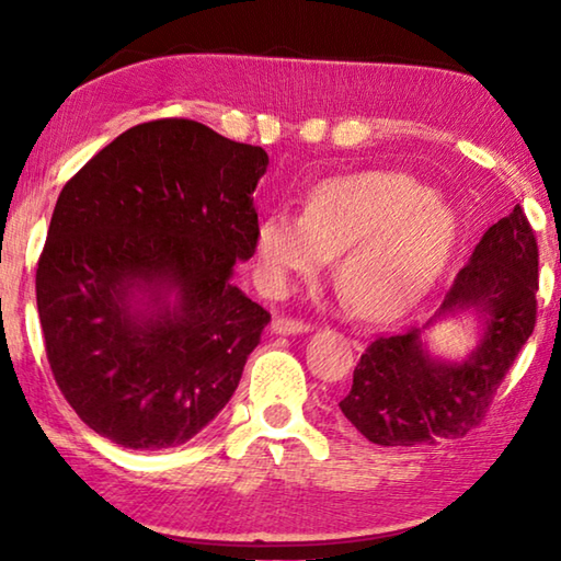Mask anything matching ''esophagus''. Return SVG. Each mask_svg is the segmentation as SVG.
Here are the masks:
<instances>
[{
  "mask_svg": "<svg viewBox=\"0 0 561 561\" xmlns=\"http://www.w3.org/2000/svg\"><path fill=\"white\" fill-rule=\"evenodd\" d=\"M272 331L274 334H307V331H311V324H307V321H299V319H289V317H277L272 321Z\"/></svg>",
  "mask_w": 561,
  "mask_h": 561,
  "instance_id": "esophagus-1",
  "label": "esophagus"
}]
</instances>
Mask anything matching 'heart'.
Segmentation results:
<instances>
[{
	"label": "heart",
	"instance_id": "obj_1",
	"mask_svg": "<svg viewBox=\"0 0 561 561\" xmlns=\"http://www.w3.org/2000/svg\"><path fill=\"white\" fill-rule=\"evenodd\" d=\"M455 242V217L403 173H358L319 185L304 215L272 210L254 234L257 279L289 291L341 252L339 289L364 317H388L431 287Z\"/></svg>",
	"mask_w": 561,
	"mask_h": 561
}]
</instances>
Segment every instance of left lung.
Returning <instances> with one entry per match:
<instances>
[{"instance_id": "left-lung-1", "label": "left lung", "mask_w": 561, "mask_h": 561, "mask_svg": "<svg viewBox=\"0 0 561 561\" xmlns=\"http://www.w3.org/2000/svg\"><path fill=\"white\" fill-rule=\"evenodd\" d=\"M537 267V237L515 205L482 234L440 311L423 327L458 310L478 313L483 334L471 356L465 362L431 357L415 327L378 336L360 354L341 413L376 445L462 438L485 417L497 386L535 331Z\"/></svg>"}]
</instances>
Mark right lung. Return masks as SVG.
Here are the masks:
<instances>
[{"label": "right lung", "mask_w": 561, "mask_h": 561, "mask_svg": "<svg viewBox=\"0 0 561 561\" xmlns=\"http://www.w3.org/2000/svg\"><path fill=\"white\" fill-rule=\"evenodd\" d=\"M260 146L187 118L140 123L56 201L36 267L66 401L130 450L175 448L230 401L270 311L232 279L254 254Z\"/></svg>", "instance_id": "obj_1"}]
</instances>
